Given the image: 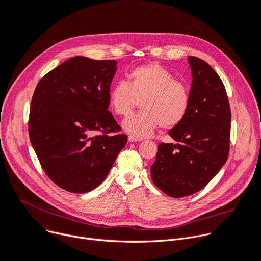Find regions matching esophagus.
Instances as JSON below:
<instances>
[{"label": "esophagus", "instance_id": "34e87169", "mask_svg": "<svg viewBox=\"0 0 261 261\" xmlns=\"http://www.w3.org/2000/svg\"><path fill=\"white\" fill-rule=\"evenodd\" d=\"M140 141H142V139L135 138V136H132V135H130L129 138H128V142L129 143H135V142H140Z\"/></svg>", "mask_w": 261, "mask_h": 261}]
</instances>
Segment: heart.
Returning a JSON list of instances; mask_svg holds the SVG:
<instances>
[{"instance_id":"b5f03b06","label":"heart","mask_w":261,"mask_h":261,"mask_svg":"<svg viewBox=\"0 0 261 261\" xmlns=\"http://www.w3.org/2000/svg\"><path fill=\"white\" fill-rule=\"evenodd\" d=\"M141 102L143 111L127 118L122 128L135 138L151 135L160 126L173 128L187 115L190 95L187 87L174 80L173 75L158 63H148L133 68L129 84L118 81L109 93L112 111L122 117L132 113Z\"/></svg>"}]
</instances>
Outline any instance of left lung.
<instances>
[{
	"label": "left lung",
	"mask_w": 261,
	"mask_h": 261,
	"mask_svg": "<svg viewBox=\"0 0 261 261\" xmlns=\"http://www.w3.org/2000/svg\"><path fill=\"white\" fill-rule=\"evenodd\" d=\"M190 105L184 120L169 131L175 143H161L152 181L172 198L193 195L206 186L225 164L229 151L230 108L226 91L214 68L189 56Z\"/></svg>",
	"instance_id": "8db88e82"
}]
</instances>
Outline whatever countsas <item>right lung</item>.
Masks as SVG:
<instances>
[{
  "label": "right lung",
  "mask_w": 261,
  "mask_h": 261,
  "mask_svg": "<svg viewBox=\"0 0 261 261\" xmlns=\"http://www.w3.org/2000/svg\"><path fill=\"white\" fill-rule=\"evenodd\" d=\"M116 60L76 56L39 81L30 111L32 146L49 179L85 194L106 179L127 144L108 111ZM99 132L100 135H96Z\"/></svg>",
  "instance_id": "1"
}]
</instances>
